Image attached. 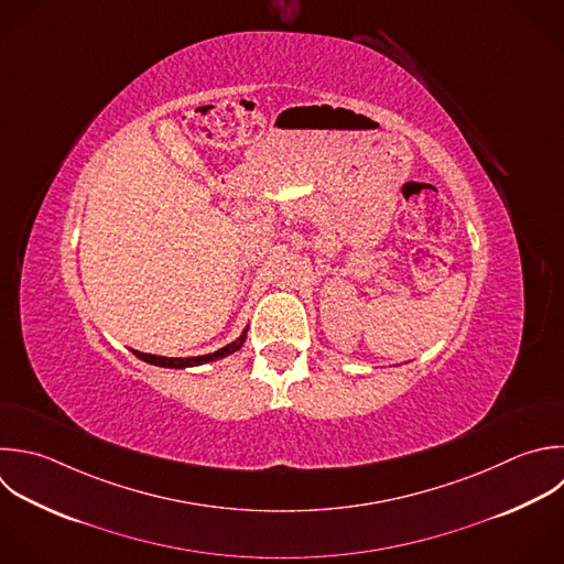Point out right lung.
Masks as SVG:
<instances>
[{"label":"right lung","instance_id":"add662e5","mask_svg":"<svg viewBox=\"0 0 564 564\" xmlns=\"http://www.w3.org/2000/svg\"><path fill=\"white\" fill-rule=\"evenodd\" d=\"M247 330H249V326L242 330V335H240L236 341L227 344L225 348H220V350H216V352H209V355H200V357H161V355H148V352H139V350H134V355H137L139 359H143V361H148V364H154V366H165V368H187V366H200V364H205V361H214V359H220V357H227V355H231V352L240 350V346H242V344H245V339H247Z\"/></svg>","mask_w":564,"mask_h":564}]
</instances>
